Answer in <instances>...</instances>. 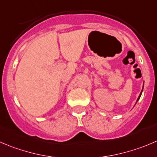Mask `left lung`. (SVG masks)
Listing matches in <instances>:
<instances>
[{
  "label": "left lung",
  "mask_w": 157,
  "mask_h": 157,
  "mask_svg": "<svg viewBox=\"0 0 157 157\" xmlns=\"http://www.w3.org/2000/svg\"><path fill=\"white\" fill-rule=\"evenodd\" d=\"M144 88V87H143ZM142 92H143V90H142V91H141V93H140V96H139V97H138V99H137V100H136V102L138 101V100H140V96H141V94H142Z\"/></svg>",
  "instance_id": "obj_1"
}]
</instances>
